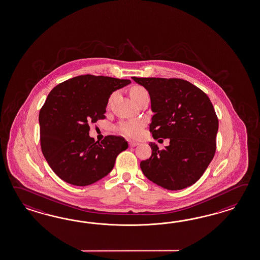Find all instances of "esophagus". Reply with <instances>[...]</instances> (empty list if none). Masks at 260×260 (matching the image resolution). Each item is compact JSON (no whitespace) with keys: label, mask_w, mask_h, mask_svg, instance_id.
<instances>
[{"label":"esophagus","mask_w":260,"mask_h":260,"mask_svg":"<svg viewBox=\"0 0 260 260\" xmlns=\"http://www.w3.org/2000/svg\"><path fill=\"white\" fill-rule=\"evenodd\" d=\"M138 146V143L136 142H129V146L131 147H134V146Z\"/></svg>","instance_id":"34e87169"}]
</instances>
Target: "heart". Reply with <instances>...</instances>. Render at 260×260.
Here are the masks:
<instances>
[{
  "mask_svg": "<svg viewBox=\"0 0 260 260\" xmlns=\"http://www.w3.org/2000/svg\"><path fill=\"white\" fill-rule=\"evenodd\" d=\"M129 95L132 96L133 102H136L139 99L144 95H148L147 91L142 86H134L131 90ZM114 94L110 98V102L114 98ZM144 127V123L140 120L123 121L118 125V131L123 135L129 137V138H137L141 135L142 128Z\"/></svg>",
  "mask_w": 260,
  "mask_h": 260,
  "instance_id": "heart-1",
  "label": "heart"
}]
</instances>
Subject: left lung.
Listing matches in <instances>:
<instances>
[{
	"label": "left lung",
	"instance_id": "left-lung-1",
	"mask_svg": "<svg viewBox=\"0 0 260 260\" xmlns=\"http://www.w3.org/2000/svg\"><path fill=\"white\" fill-rule=\"evenodd\" d=\"M133 80L150 96L153 138L170 140L162 150L149 143L151 157L140 164L144 175L167 190H182L196 183L215 154L219 122L209 96L181 79Z\"/></svg>",
	"mask_w": 260,
	"mask_h": 260
}]
</instances>
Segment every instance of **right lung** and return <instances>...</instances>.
I'll list each match as a JSON object with an SVG mask.
<instances>
[{
	"instance_id": "right-lung-1",
	"label": "right lung",
	"mask_w": 260,
	"mask_h": 260,
	"mask_svg": "<svg viewBox=\"0 0 260 260\" xmlns=\"http://www.w3.org/2000/svg\"><path fill=\"white\" fill-rule=\"evenodd\" d=\"M129 80L82 75L56 85L39 113L40 144L46 160L58 177L75 186H87L106 177L115 158L127 148L123 137L102 142L89 136L90 123L105 118L112 93Z\"/></svg>"
}]
</instances>
